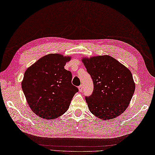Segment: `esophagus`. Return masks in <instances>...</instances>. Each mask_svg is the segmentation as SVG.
Instances as JSON below:
<instances>
[{"label":"esophagus","instance_id":"34e87169","mask_svg":"<svg viewBox=\"0 0 155 155\" xmlns=\"http://www.w3.org/2000/svg\"><path fill=\"white\" fill-rule=\"evenodd\" d=\"M78 89H79V91L81 92V91H82V90H83V86H82V85H80V86L78 87Z\"/></svg>","mask_w":155,"mask_h":155}]
</instances>
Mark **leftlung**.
Wrapping results in <instances>:
<instances>
[{
    "label": "left lung",
    "instance_id": "1",
    "mask_svg": "<svg viewBox=\"0 0 155 155\" xmlns=\"http://www.w3.org/2000/svg\"><path fill=\"white\" fill-rule=\"evenodd\" d=\"M82 62L94 83L92 94L86 97L90 111L104 120L118 117L128 108L135 90L130 71L109 55L84 58Z\"/></svg>",
    "mask_w": 155,
    "mask_h": 155
}]
</instances>
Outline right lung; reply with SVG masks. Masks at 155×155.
<instances>
[{
	"instance_id": "add662e5",
	"label": "right lung",
	"mask_w": 155,
	"mask_h": 155,
	"mask_svg": "<svg viewBox=\"0 0 155 155\" xmlns=\"http://www.w3.org/2000/svg\"><path fill=\"white\" fill-rule=\"evenodd\" d=\"M71 57L52 53L42 57L25 71L21 87L32 111L44 119H55L68 110L78 89L64 68Z\"/></svg>"
}]
</instances>
